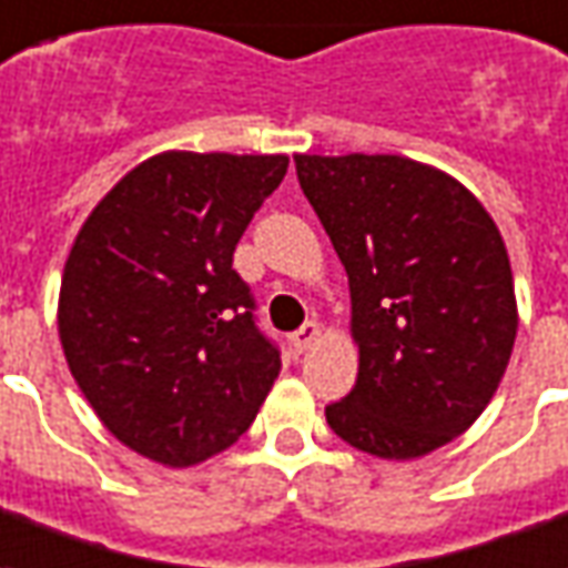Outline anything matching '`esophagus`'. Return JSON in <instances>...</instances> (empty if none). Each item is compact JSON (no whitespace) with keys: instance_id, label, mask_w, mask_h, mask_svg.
<instances>
[{"instance_id":"esophagus-1","label":"esophagus","mask_w":568,"mask_h":568,"mask_svg":"<svg viewBox=\"0 0 568 568\" xmlns=\"http://www.w3.org/2000/svg\"><path fill=\"white\" fill-rule=\"evenodd\" d=\"M317 338H321V324H317V321H308V324H302L296 333L290 335V342H293V347H296L300 354H302V351H308V347H312Z\"/></svg>"}]
</instances>
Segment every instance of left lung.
I'll return each mask as SVG.
<instances>
[{
    "mask_svg": "<svg viewBox=\"0 0 568 568\" xmlns=\"http://www.w3.org/2000/svg\"><path fill=\"white\" fill-rule=\"evenodd\" d=\"M351 287L354 390L326 405L351 448L415 459L466 433L511 359L517 300L494 217L457 178L396 153H296Z\"/></svg>",
    "mask_w": 568,
    "mask_h": 568,
    "instance_id": "obj_1",
    "label": "left lung"
}]
</instances>
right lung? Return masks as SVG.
<instances>
[{"instance_id":"add662e5","label":"right lung","mask_w":568,"mask_h":568,"mask_svg":"<svg viewBox=\"0 0 568 568\" xmlns=\"http://www.w3.org/2000/svg\"><path fill=\"white\" fill-rule=\"evenodd\" d=\"M284 153L163 151L102 196L65 260V363L111 436L187 469L254 424L281 372L235 244L287 175Z\"/></svg>"}]
</instances>
